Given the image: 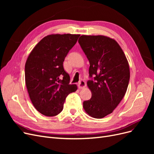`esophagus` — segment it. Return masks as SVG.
Masks as SVG:
<instances>
[{
    "instance_id": "esophagus-1",
    "label": "esophagus",
    "mask_w": 154,
    "mask_h": 154,
    "mask_svg": "<svg viewBox=\"0 0 154 154\" xmlns=\"http://www.w3.org/2000/svg\"><path fill=\"white\" fill-rule=\"evenodd\" d=\"M86 85H87L86 83L85 82V81H83V80H81L80 82H79L78 85V88H80V89H82V88H85L86 87Z\"/></svg>"
}]
</instances>
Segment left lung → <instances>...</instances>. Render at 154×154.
<instances>
[{"label": "left lung", "mask_w": 154, "mask_h": 154, "mask_svg": "<svg viewBox=\"0 0 154 154\" xmlns=\"http://www.w3.org/2000/svg\"><path fill=\"white\" fill-rule=\"evenodd\" d=\"M90 63L87 82L92 92L83 107L91 117L101 119L112 112L127 92L130 68L122 48L114 39L103 35H82L78 40Z\"/></svg>", "instance_id": "8db88e82"}]
</instances>
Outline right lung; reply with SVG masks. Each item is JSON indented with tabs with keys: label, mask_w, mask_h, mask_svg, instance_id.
Masks as SVG:
<instances>
[{
	"label": "right lung",
	"mask_w": 154,
	"mask_h": 154,
	"mask_svg": "<svg viewBox=\"0 0 154 154\" xmlns=\"http://www.w3.org/2000/svg\"><path fill=\"white\" fill-rule=\"evenodd\" d=\"M80 35L53 34L45 36L31 51L25 65V81L35 108L46 116L58 115L69 94L77 90L69 84L63 62Z\"/></svg>",
	"instance_id": "obj_1"
}]
</instances>
